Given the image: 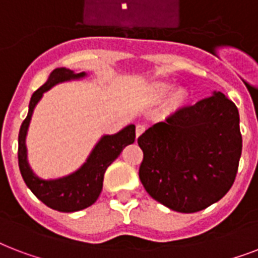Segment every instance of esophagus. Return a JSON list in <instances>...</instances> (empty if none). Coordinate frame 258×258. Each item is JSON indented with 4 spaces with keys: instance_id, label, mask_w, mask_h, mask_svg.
<instances>
[{
    "instance_id": "esophagus-1",
    "label": "esophagus",
    "mask_w": 258,
    "mask_h": 258,
    "mask_svg": "<svg viewBox=\"0 0 258 258\" xmlns=\"http://www.w3.org/2000/svg\"><path fill=\"white\" fill-rule=\"evenodd\" d=\"M145 129H147V126H145V125H143V123H139V125L136 126V136H137V137H140V136L143 135L144 132H145Z\"/></svg>"
}]
</instances>
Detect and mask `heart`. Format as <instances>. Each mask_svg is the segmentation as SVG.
<instances>
[{
    "mask_svg": "<svg viewBox=\"0 0 258 258\" xmlns=\"http://www.w3.org/2000/svg\"><path fill=\"white\" fill-rule=\"evenodd\" d=\"M171 90V86L168 83H156L153 85L149 89V95H151V99L153 101H160L163 98L169 93ZM185 101V91L184 90H175L171 95H169V105L172 107H179Z\"/></svg>",
    "mask_w": 258,
    "mask_h": 258,
    "instance_id": "1",
    "label": "heart"
}]
</instances>
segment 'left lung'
Returning <instances> with one entry per match:
<instances>
[{
	"label": "left lung",
	"instance_id": "obj_1",
	"mask_svg": "<svg viewBox=\"0 0 258 258\" xmlns=\"http://www.w3.org/2000/svg\"><path fill=\"white\" fill-rule=\"evenodd\" d=\"M137 143L147 192L171 210L197 213L234 183L242 152L238 109L218 91L155 123Z\"/></svg>",
	"mask_w": 258,
	"mask_h": 258
}]
</instances>
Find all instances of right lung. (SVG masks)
Here are the masks:
<instances>
[{"label": "right lung", "instance_id": "obj_1", "mask_svg": "<svg viewBox=\"0 0 258 258\" xmlns=\"http://www.w3.org/2000/svg\"><path fill=\"white\" fill-rule=\"evenodd\" d=\"M85 75V73L75 74L71 70L63 67L53 70L48 81L32 94L28 115L21 123L19 133V167L25 184L44 205L61 213H74L93 205L102 191L103 175L106 172L107 167L119 156L123 148L135 143L136 139L135 125L123 127L122 131L115 135L103 136L101 141L95 145L85 164L77 172L61 179L43 180L32 172L27 160L25 137L33 109L40 101V98L43 97V94L52 86L60 82L79 79Z\"/></svg>", "mask_w": 258, "mask_h": 258}]
</instances>
